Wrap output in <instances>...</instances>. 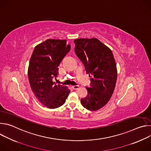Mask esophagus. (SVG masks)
Returning a JSON list of instances; mask_svg holds the SVG:
<instances>
[{
    "label": "esophagus",
    "instance_id": "obj_1",
    "mask_svg": "<svg viewBox=\"0 0 151 151\" xmlns=\"http://www.w3.org/2000/svg\"><path fill=\"white\" fill-rule=\"evenodd\" d=\"M79 85H73L72 87V88H73V89H74V90H76V89H78V88H79Z\"/></svg>",
    "mask_w": 151,
    "mask_h": 151
}]
</instances>
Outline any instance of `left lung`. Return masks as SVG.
Returning a JSON list of instances; mask_svg holds the SVG:
<instances>
[{
	"instance_id": "left-lung-1",
	"label": "left lung",
	"mask_w": 151,
	"mask_h": 151,
	"mask_svg": "<svg viewBox=\"0 0 151 151\" xmlns=\"http://www.w3.org/2000/svg\"><path fill=\"white\" fill-rule=\"evenodd\" d=\"M75 52L83 63L86 73L92 77L87 96L81 99L88 110L97 111L109 101L115 88L117 79L116 63L112 51L99 39H77Z\"/></svg>"
}]
</instances>
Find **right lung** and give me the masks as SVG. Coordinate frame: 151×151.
Segmentation results:
<instances>
[{"mask_svg":"<svg viewBox=\"0 0 151 151\" xmlns=\"http://www.w3.org/2000/svg\"><path fill=\"white\" fill-rule=\"evenodd\" d=\"M70 50L66 40L47 39L35 47L30 60L28 78L37 100L50 109L62 106L70 91L53 81L58 73V66Z\"/></svg>","mask_w":151,"mask_h":151,"instance_id":"1","label":"right lung"}]
</instances>
